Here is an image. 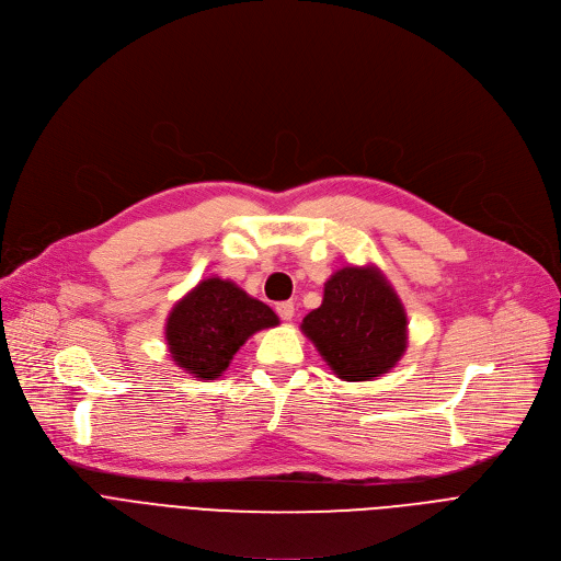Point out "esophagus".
<instances>
[{
	"label": "esophagus",
	"instance_id": "esophagus-1",
	"mask_svg": "<svg viewBox=\"0 0 561 561\" xmlns=\"http://www.w3.org/2000/svg\"><path fill=\"white\" fill-rule=\"evenodd\" d=\"M276 312H278V317H280L283 321H291V317H294V304H291V300H283V304L276 306Z\"/></svg>",
	"mask_w": 561,
	"mask_h": 561
}]
</instances>
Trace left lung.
Segmentation results:
<instances>
[{
    "label": "left lung",
    "instance_id": "1",
    "mask_svg": "<svg viewBox=\"0 0 561 561\" xmlns=\"http://www.w3.org/2000/svg\"><path fill=\"white\" fill-rule=\"evenodd\" d=\"M300 330L346 381H370L396 368L409 339L402 300L373 265L334 272L321 308L304 319Z\"/></svg>",
    "mask_w": 561,
    "mask_h": 561
}]
</instances>
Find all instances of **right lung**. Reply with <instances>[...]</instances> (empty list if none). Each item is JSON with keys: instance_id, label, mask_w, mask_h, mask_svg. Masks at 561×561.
Segmentation results:
<instances>
[{"instance_id": "add662e5", "label": "right lung", "mask_w": 561, "mask_h": 561, "mask_svg": "<svg viewBox=\"0 0 561 561\" xmlns=\"http://www.w3.org/2000/svg\"><path fill=\"white\" fill-rule=\"evenodd\" d=\"M274 325L278 317L270 306L215 276L202 280L172 308L165 341L180 368L199 379H218L251 334Z\"/></svg>"}]
</instances>
